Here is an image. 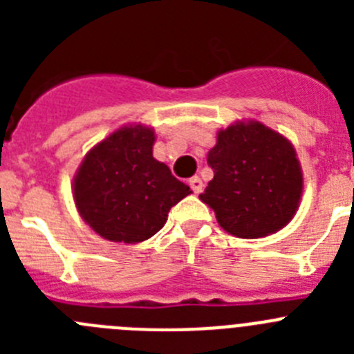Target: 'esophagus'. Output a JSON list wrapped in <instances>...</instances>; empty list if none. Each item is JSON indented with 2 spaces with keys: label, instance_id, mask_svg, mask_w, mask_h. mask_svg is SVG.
I'll use <instances>...</instances> for the list:
<instances>
[{
  "label": "esophagus",
  "instance_id": "esophagus-1",
  "mask_svg": "<svg viewBox=\"0 0 354 354\" xmlns=\"http://www.w3.org/2000/svg\"><path fill=\"white\" fill-rule=\"evenodd\" d=\"M189 186H192V189H193V193H200L202 192V187H204V184H202V180H200V177H192V179H189Z\"/></svg>",
  "mask_w": 354,
  "mask_h": 354
}]
</instances>
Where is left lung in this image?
Here are the masks:
<instances>
[{
  "mask_svg": "<svg viewBox=\"0 0 354 354\" xmlns=\"http://www.w3.org/2000/svg\"><path fill=\"white\" fill-rule=\"evenodd\" d=\"M214 171L200 200L228 234L264 237L286 227L298 209L303 177L292 145L261 122L218 133L207 154Z\"/></svg>",
  "mask_w": 354,
  "mask_h": 354,
  "instance_id": "1",
  "label": "left lung"
}]
</instances>
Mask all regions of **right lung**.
I'll use <instances>...</instances> for the list:
<instances>
[{
	"label": "right lung",
	"mask_w": 354,
	"mask_h": 354,
	"mask_svg": "<svg viewBox=\"0 0 354 354\" xmlns=\"http://www.w3.org/2000/svg\"><path fill=\"white\" fill-rule=\"evenodd\" d=\"M149 127H124L93 147L74 179L83 220L104 239L140 243L159 232L168 212L192 193L152 156Z\"/></svg>",
	"instance_id": "obj_1"
}]
</instances>
